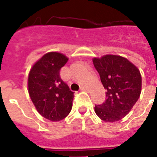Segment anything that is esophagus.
Listing matches in <instances>:
<instances>
[{
  "instance_id": "obj_1",
  "label": "esophagus",
  "mask_w": 157,
  "mask_h": 157,
  "mask_svg": "<svg viewBox=\"0 0 157 157\" xmlns=\"http://www.w3.org/2000/svg\"><path fill=\"white\" fill-rule=\"evenodd\" d=\"M80 91H87V88H86V86H81L80 87Z\"/></svg>"
}]
</instances>
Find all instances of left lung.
Segmentation results:
<instances>
[{
  "mask_svg": "<svg viewBox=\"0 0 157 157\" xmlns=\"http://www.w3.org/2000/svg\"><path fill=\"white\" fill-rule=\"evenodd\" d=\"M93 64L106 90V100L96 105L95 112L106 122L119 121L140 98L142 86L140 71L126 58L115 55L94 58Z\"/></svg>",
  "mask_w": 157,
  "mask_h": 157,
  "instance_id": "8db88e82",
  "label": "left lung"
}]
</instances>
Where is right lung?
<instances>
[{"label":"right lung","instance_id":"obj_1","mask_svg":"<svg viewBox=\"0 0 157 157\" xmlns=\"http://www.w3.org/2000/svg\"><path fill=\"white\" fill-rule=\"evenodd\" d=\"M67 61L61 53L48 52L34 65L29 74L30 97L39 113L50 121H61L72 109L74 92L60 76Z\"/></svg>","mask_w":157,"mask_h":157}]
</instances>
